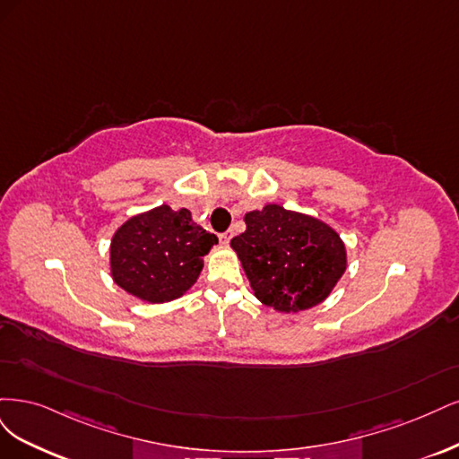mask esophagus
<instances>
[{
    "mask_svg": "<svg viewBox=\"0 0 459 459\" xmlns=\"http://www.w3.org/2000/svg\"><path fill=\"white\" fill-rule=\"evenodd\" d=\"M230 236H232V232H230V230H227V232H223V234H219V242L227 246V244L230 242Z\"/></svg>",
    "mask_w": 459,
    "mask_h": 459,
    "instance_id": "1",
    "label": "esophagus"
}]
</instances>
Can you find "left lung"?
I'll return each mask as SVG.
<instances>
[{"label":"left lung","mask_w":459,"mask_h":459,"mask_svg":"<svg viewBox=\"0 0 459 459\" xmlns=\"http://www.w3.org/2000/svg\"><path fill=\"white\" fill-rule=\"evenodd\" d=\"M230 240L255 298L280 313H299L328 298L347 269L339 234L320 219L269 204L244 217Z\"/></svg>","instance_id":"1"}]
</instances>
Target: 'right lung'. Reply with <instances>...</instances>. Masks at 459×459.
Masks as SVG:
<instances>
[{
	"label": "right lung",
	"mask_w": 459,
	"mask_h": 459,
	"mask_svg": "<svg viewBox=\"0 0 459 459\" xmlns=\"http://www.w3.org/2000/svg\"><path fill=\"white\" fill-rule=\"evenodd\" d=\"M217 236L192 221L188 210L160 205L127 219L112 236L114 282L149 303H168L196 282L204 255Z\"/></svg>",
	"instance_id": "add662e5"
}]
</instances>
